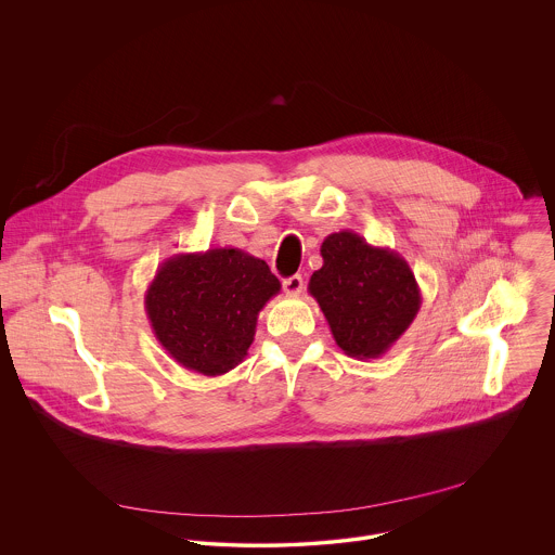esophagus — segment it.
<instances>
[{"label":"esophagus","instance_id":"1","mask_svg":"<svg viewBox=\"0 0 555 555\" xmlns=\"http://www.w3.org/2000/svg\"><path fill=\"white\" fill-rule=\"evenodd\" d=\"M282 286H284V293H286V295H301V291H304V278H301V275H291V278H286V280L282 282Z\"/></svg>","mask_w":555,"mask_h":555}]
</instances>
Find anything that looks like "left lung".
Wrapping results in <instances>:
<instances>
[{
  "mask_svg": "<svg viewBox=\"0 0 555 555\" xmlns=\"http://www.w3.org/2000/svg\"><path fill=\"white\" fill-rule=\"evenodd\" d=\"M322 267L308 291L328 322L335 344L359 361L383 357L421 310V288L396 249L378 247L352 231L320 245Z\"/></svg>",
  "mask_w": 555,
  "mask_h": 555,
  "instance_id": "obj_1",
  "label": "left lung"
}]
</instances>
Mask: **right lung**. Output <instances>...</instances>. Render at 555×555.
Wrapping results in <instances>:
<instances>
[{"mask_svg": "<svg viewBox=\"0 0 555 555\" xmlns=\"http://www.w3.org/2000/svg\"><path fill=\"white\" fill-rule=\"evenodd\" d=\"M280 288L269 264L238 247L175 254L147 286L145 312L179 365L222 376L245 359L258 314Z\"/></svg>", "mask_w": 555, "mask_h": 555, "instance_id": "1", "label": "right lung"}]
</instances>
